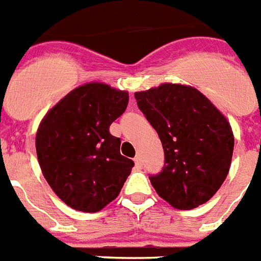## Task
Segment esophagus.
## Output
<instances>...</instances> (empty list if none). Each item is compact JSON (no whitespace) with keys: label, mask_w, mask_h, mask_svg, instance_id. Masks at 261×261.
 <instances>
[{"label":"esophagus","mask_w":261,"mask_h":261,"mask_svg":"<svg viewBox=\"0 0 261 261\" xmlns=\"http://www.w3.org/2000/svg\"><path fill=\"white\" fill-rule=\"evenodd\" d=\"M135 163H136V165H137V167H139V168L143 167V160H141V156H140V154H137V156L135 157Z\"/></svg>","instance_id":"34e87169"}]
</instances>
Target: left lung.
<instances>
[{
    "mask_svg": "<svg viewBox=\"0 0 261 261\" xmlns=\"http://www.w3.org/2000/svg\"><path fill=\"white\" fill-rule=\"evenodd\" d=\"M135 98L164 149V167L149 176L156 192L177 210L206 203L231 167L234 141L227 118L199 90L178 84Z\"/></svg>",
    "mask_w": 261,
    "mask_h": 261,
    "instance_id": "8db88e82",
    "label": "left lung"
}]
</instances>
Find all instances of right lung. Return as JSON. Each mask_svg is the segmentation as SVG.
I'll list each match as a JSON object with an SVG mask.
<instances>
[{"label": "right lung", "instance_id": "obj_1", "mask_svg": "<svg viewBox=\"0 0 261 261\" xmlns=\"http://www.w3.org/2000/svg\"><path fill=\"white\" fill-rule=\"evenodd\" d=\"M128 101L126 92L87 84L66 94L40 124L36 149L42 173L73 210H102L117 197L135 167L120 153L121 140L109 132Z\"/></svg>", "mask_w": 261, "mask_h": 261}]
</instances>
